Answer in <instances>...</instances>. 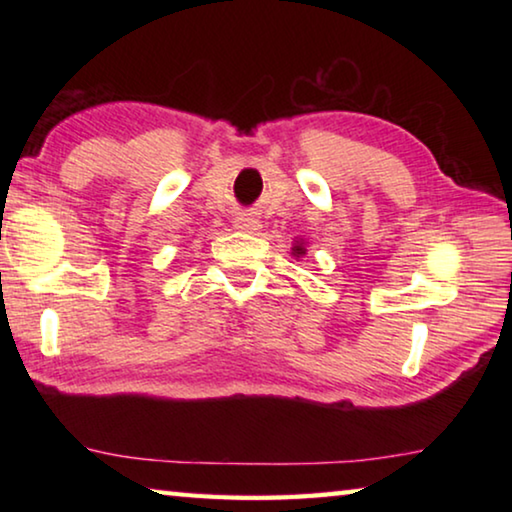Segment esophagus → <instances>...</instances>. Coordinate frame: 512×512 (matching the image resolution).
Listing matches in <instances>:
<instances>
[{"label": "esophagus", "instance_id": "1", "mask_svg": "<svg viewBox=\"0 0 512 512\" xmlns=\"http://www.w3.org/2000/svg\"><path fill=\"white\" fill-rule=\"evenodd\" d=\"M262 228V221L253 214H241L235 219V230L239 232H248V235H255V232Z\"/></svg>", "mask_w": 512, "mask_h": 512}]
</instances>
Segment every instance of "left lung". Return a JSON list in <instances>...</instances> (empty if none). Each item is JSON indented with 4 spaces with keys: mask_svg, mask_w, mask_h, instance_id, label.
Segmentation results:
<instances>
[{
    "mask_svg": "<svg viewBox=\"0 0 512 512\" xmlns=\"http://www.w3.org/2000/svg\"><path fill=\"white\" fill-rule=\"evenodd\" d=\"M291 253H293V257H296V259H300V257H305V255H307L305 241H296V246H293V248H291Z\"/></svg>",
    "mask_w": 512,
    "mask_h": 512,
    "instance_id": "obj_1",
    "label": "left lung"
}]
</instances>
